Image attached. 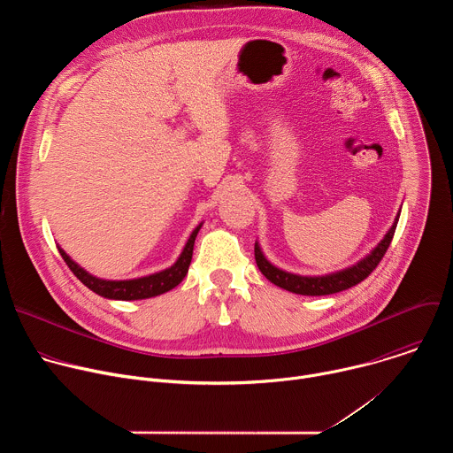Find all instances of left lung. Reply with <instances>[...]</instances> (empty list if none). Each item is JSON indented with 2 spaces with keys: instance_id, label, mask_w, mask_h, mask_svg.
<instances>
[{
  "instance_id": "1",
  "label": "left lung",
  "mask_w": 453,
  "mask_h": 453,
  "mask_svg": "<svg viewBox=\"0 0 453 453\" xmlns=\"http://www.w3.org/2000/svg\"><path fill=\"white\" fill-rule=\"evenodd\" d=\"M398 226V217L396 222L393 224V227L389 229V233L385 234V238L374 247V250L365 256L362 262H358L353 267H348L341 273H334L328 276H297V274H290L285 271H280L278 267L271 265L265 256L262 254L260 247L257 243L254 245V257H256V265L257 269L262 271V274L274 285L294 292V294H301V296H328V294H337L342 290H348L355 285H358L360 281H364L381 262V257L385 256L387 249H389L395 231Z\"/></svg>"
}]
</instances>
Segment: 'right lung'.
Segmentation results:
<instances>
[{
	"label": "right lung",
	"mask_w": 453,
	"mask_h": 453,
	"mask_svg": "<svg viewBox=\"0 0 453 453\" xmlns=\"http://www.w3.org/2000/svg\"><path fill=\"white\" fill-rule=\"evenodd\" d=\"M203 226V224H201ZM201 226L196 227V231L191 233V236L186 242V247L182 250V254L179 256V260L166 271L152 274V276H145V278H138V280H127V281H107V280H98L95 276H91L89 273H86L84 269H81L72 257L64 252L62 249H58L62 260L66 262V265L70 267V271L88 287L91 288L95 294L102 296V297H109V299H123V301H133V299H149L159 294H165L168 290H172L173 287H177L186 273L188 267L191 264V256H193V243H196L197 233L201 229Z\"/></svg>",
	"instance_id": "right-lung-1"
}]
</instances>
